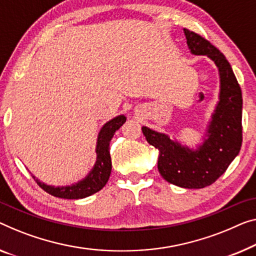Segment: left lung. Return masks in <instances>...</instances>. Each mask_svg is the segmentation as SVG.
<instances>
[{
    "mask_svg": "<svg viewBox=\"0 0 256 256\" xmlns=\"http://www.w3.org/2000/svg\"><path fill=\"white\" fill-rule=\"evenodd\" d=\"M190 54L207 56L218 68L220 94L201 144L196 150L142 126L148 144L158 150V168L171 184L184 188H204L226 172L239 154L242 142V96L230 63L218 49L199 34L184 28Z\"/></svg>",
    "mask_w": 256,
    "mask_h": 256,
    "instance_id": "left-lung-1",
    "label": "left lung"
}]
</instances>
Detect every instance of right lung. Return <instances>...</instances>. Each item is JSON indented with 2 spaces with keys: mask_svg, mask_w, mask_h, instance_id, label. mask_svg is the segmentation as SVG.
<instances>
[{
  "mask_svg": "<svg viewBox=\"0 0 256 256\" xmlns=\"http://www.w3.org/2000/svg\"><path fill=\"white\" fill-rule=\"evenodd\" d=\"M125 122H126V117L124 115H120L106 122L101 128L98 136L96 148H95L96 162H95L94 166L92 168V170L85 178L72 185L52 186L40 182L39 179L32 174L38 185L46 192L56 198L72 200L84 199V198L90 196L104 188L110 177V174H112V158H110L109 152V144L115 132Z\"/></svg>",
  "mask_w": 256,
  "mask_h": 256,
  "instance_id": "add662e5",
  "label": "right lung"
}]
</instances>
